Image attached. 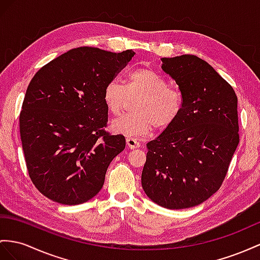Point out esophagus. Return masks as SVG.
<instances>
[{"mask_svg": "<svg viewBox=\"0 0 260 260\" xmlns=\"http://www.w3.org/2000/svg\"><path fill=\"white\" fill-rule=\"evenodd\" d=\"M126 144H127V146H128V148H131V149H135V148H138L139 147V144L136 139H134V138H126Z\"/></svg>", "mask_w": 260, "mask_h": 260, "instance_id": "esophagus-1", "label": "esophagus"}]
</instances>
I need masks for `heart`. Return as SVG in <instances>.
Returning <instances> with one entry per match:
<instances>
[{
	"label": "heart",
	"mask_w": 260,
	"mask_h": 260,
	"mask_svg": "<svg viewBox=\"0 0 260 260\" xmlns=\"http://www.w3.org/2000/svg\"><path fill=\"white\" fill-rule=\"evenodd\" d=\"M127 95H139L134 106L135 114H125L111 124L112 131L128 138H143L151 134L155 126L165 129L181 114L183 94L167 80L150 68L133 70L125 86L116 80L106 83L103 90V102L112 114H118L127 103Z\"/></svg>",
	"instance_id": "b5f03b06"
}]
</instances>
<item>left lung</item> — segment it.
Listing matches in <instances>:
<instances>
[{
	"label": "left lung",
	"mask_w": 260,
	"mask_h": 260,
	"mask_svg": "<svg viewBox=\"0 0 260 260\" xmlns=\"http://www.w3.org/2000/svg\"><path fill=\"white\" fill-rule=\"evenodd\" d=\"M161 61L182 92L183 109L147 144L142 185L162 208L188 209L214 194L226 176L239 143L237 96L201 58L181 55Z\"/></svg>",
	"instance_id": "obj_1"
}]
</instances>
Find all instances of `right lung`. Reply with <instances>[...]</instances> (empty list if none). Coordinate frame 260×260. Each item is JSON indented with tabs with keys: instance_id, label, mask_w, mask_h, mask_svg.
<instances>
[{
	"instance_id": "obj_1",
	"label": "right lung",
	"mask_w": 260,
	"mask_h": 260,
	"mask_svg": "<svg viewBox=\"0 0 260 260\" xmlns=\"http://www.w3.org/2000/svg\"><path fill=\"white\" fill-rule=\"evenodd\" d=\"M135 52L71 49L45 64L28 84L19 133L32 183L57 203L77 205L102 189L123 135L104 132L103 90Z\"/></svg>"
}]
</instances>
